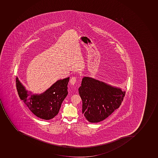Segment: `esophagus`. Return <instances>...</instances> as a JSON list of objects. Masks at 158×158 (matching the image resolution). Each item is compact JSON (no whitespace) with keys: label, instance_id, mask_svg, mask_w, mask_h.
I'll return each mask as SVG.
<instances>
[{"label":"esophagus","instance_id":"34e87169","mask_svg":"<svg viewBox=\"0 0 158 158\" xmlns=\"http://www.w3.org/2000/svg\"><path fill=\"white\" fill-rule=\"evenodd\" d=\"M77 82V77H72L70 80V83L72 85H74Z\"/></svg>","mask_w":158,"mask_h":158}]
</instances>
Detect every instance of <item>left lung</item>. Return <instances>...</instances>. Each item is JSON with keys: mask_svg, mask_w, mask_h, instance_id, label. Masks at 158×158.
Here are the masks:
<instances>
[{"mask_svg": "<svg viewBox=\"0 0 158 158\" xmlns=\"http://www.w3.org/2000/svg\"><path fill=\"white\" fill-rule=\"evenodd\" d=\"M82 102V114L90 123L107 118L121 106L125 91L94 78L83 77L78 89Z\"/></svg>", "mask_w": 158, "mask_h": 158, "instance_id": "1", "label": "left lung"}]
</instances>
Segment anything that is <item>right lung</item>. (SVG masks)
Wrapping results in <instances>:
<instances>
[{
	"label": "right lung",
	"instance_id": "add662e5",
	"mask_svg": "<svg viewBox=\"0 0 158 158\" xmlns=\"http://www.w3.org/2000/svg\"><path fill=\"white\" fill-rule=\"evenodd\" d=\"M69 77L59 80L40 95H29L16 77L19 97L33 114L42 119H52L58 114L61 103L68 94Z\"/></svg>",
	"mask_w": 158,
	"mask_h": 158
}]
</instances>
